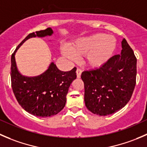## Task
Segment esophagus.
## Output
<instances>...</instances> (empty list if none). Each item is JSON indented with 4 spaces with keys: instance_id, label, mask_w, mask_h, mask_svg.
Segmentation results:
<instances>
[{
    "instance_id": "esophagus-1",
    "label": "esophagus",
    "mask_w": 147,
    "mask_h": 147,
    "mask_svg": "<svg viewBox=\"0 0 147 147\" xmlns=\"http://www.w3.org/2000/svg\"><path fill=\"white\" fill-rule=\"evenodd\" d=\"M82 73V70H81L80 68H77L76 69V75H77V78H80L81 77V74Z\"/></svg>"
}]
</instances>
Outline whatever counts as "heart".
Listing matches in <instances>:
<instances>
[{"label": "heart", "instance_id": "b5f03b06", "mask_svg": "<svg viewBox=\"0 0 147 147\" xmlns=\"http://www.w3.org/2000/svg\"><path fill=\"white\" fill-rule=\"evenodd\" d=\"M115 38L105 33H96L78 40L71 47V51L68 48H63V54L71 61L76 56L86 55L85 62L88 66L99 67L111 58L116 48Z\"/></svg>", "mask_w": 147, "mask_h": 147}]
</instances>
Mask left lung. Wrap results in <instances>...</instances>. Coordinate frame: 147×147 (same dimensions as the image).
I'll use <instances>...</instances> for the list:
<instances>
[{
    "label": "left lung",
    "mask_w": 147,
    "mask_h": 147,
    "mask_svg": "<svg viewBox=\"0 0 147 147\" xmlns=\"http://www.w3.org/2000/svg\"><path fill=\"white\" fill-rule=\"evenodd\" d=\"M121 54L110 58L101 67L84 71V101L94 114L107 116L122 109L129 101L136 78V58L126 39Z\"/></svg>",
    "instance_id": "obj_1"
}]
</instances>
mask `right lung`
I'll return each instance as SVG.
<instances>
[{
  "mask_svg": "<svg viewBox=\"0 0 147 147\" xmlns=\"http://www.w3.org/2000/svg\"><path fill=\"white\" fill-rule=\"evenodd\" d=\"M51 28L30 33L21 41L11 56V78L13 91L18 104L34 116L49 117L60 112L66 105V95L73 80L76 78V68L69 71L59 70L53 63L46 72L36 77H25L16 68L15 53L27 39L51 36Z\"/></svg>",
  "mask_w": 147,
  "mask_h": 147,
  "instance_id": "obj_1",
  "label": "right lung"
}]
</instances>
